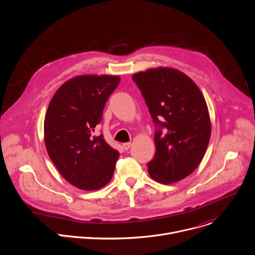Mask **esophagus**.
Segmentation results:
<instances>
[{
	"label": "esophagus",
	"instance_id": "1",
	"mask_svg": "<svg viewBox=\"0 0 255 255\" xmlns=\"http://www.w3.org/2000/svg\"><path fill=\"white\" fill-rule=\"evenodd\" d=\"M130 146H131V142H126V143H123V148H124L125 150H128V149L130 148Z\"/></svg>",
	"mask_w": 255,
	"mask_h": 255
}]
</instances>
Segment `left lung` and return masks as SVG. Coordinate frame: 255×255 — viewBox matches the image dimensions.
<instances>
[{
    "instance_id": "obj_1",
    "label": "left lung",
    "mask_w": 255,
    "mask_h": 255,
    "mask_svg": "<svg viewBox=\"0 0 255 255\" xmlns=\"http://www.w3.org/2000/svg\"><path fill=\"white\" fill-rule=\"evenodd\" d=\"M159 129L154 133L155 155L149 175L169 185L190 175L202 161L211 137L206 100L183 71L159 66L132 76Z\"/></svg>"
}]
</instances>
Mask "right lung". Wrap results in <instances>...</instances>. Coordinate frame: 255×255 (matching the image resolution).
Wrapping results in <instances>:
<instances>
[{
	"mask_svg": "<svg viewBox=\"0 0 255 255\" xmlns=\"http://www.w3.org/2000/svg\"><path fill=\"white\" fill-rule=\"evenodd\" d=\"M119 83V76H78L61 85L48 105L46 150L60 174L78 189L99 190L113 176L119 151L94 132Z\"/></svg>",
	"mask_w": 255,
	"mask_h": 255,
	"instance_id": "1",
	"label": "right lung"
}]
</instances>
